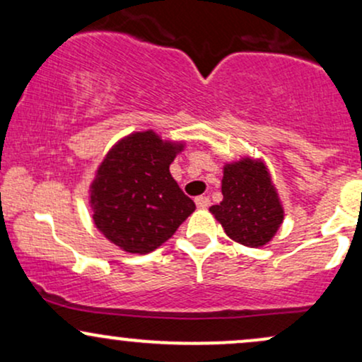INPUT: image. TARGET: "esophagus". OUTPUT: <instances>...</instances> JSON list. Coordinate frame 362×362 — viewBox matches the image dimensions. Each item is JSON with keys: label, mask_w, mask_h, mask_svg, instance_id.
Here are the masks:
<instances>
[{"label": "esophagus", "mask_w": 362, "mask_h": 362, "mask_svg": "<svg viewBox=\"0 0 362 362\" xmlns=\"http://www.w3.org/2000/svg\"><path fill=\"white\" fill-rule=\"evenodd\" d=\"M195 206H197L199 209H206V207L211 206L209 197H206V195H199V197H195Z\"/></svg>", "instance_id": "34e87169"}]
</instances>
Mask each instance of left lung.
<instances>
[{
  "label": "left lung",
  "mask_w": 362,
  "mask_h": 362,
  "mask_svg": "<svg viewBox=\"0 0 362 362\" xmlns=\"http://www.w3.org/2000/svg\"><path fill=\"white\" fill-rule=\"evenodd\" d=\"M223 201L209 211L235 242L259 248L279 230L284 209L264 161L243 158L224 165Z\"/></svg>",
  "instance_id": "left-lung-1"
}]
</instances>
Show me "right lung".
<instances>
[{"label": "right lung", "instance_id": "right-lung-1", "mask_svg": "<svg viewBox=\"0 0 362 362\" xmlns=\"http://www.w3.org/2000/svg\"><path fill=\"white\" fill-rule=\"evenodd\" d=\"M182 149V143L144 131L120 139L103 158L90 206L98 231L124 252H153L194 213V201L170 175Z\"/></svg>", "mask_w": 362, "mask_h": 362}]
</instances>
